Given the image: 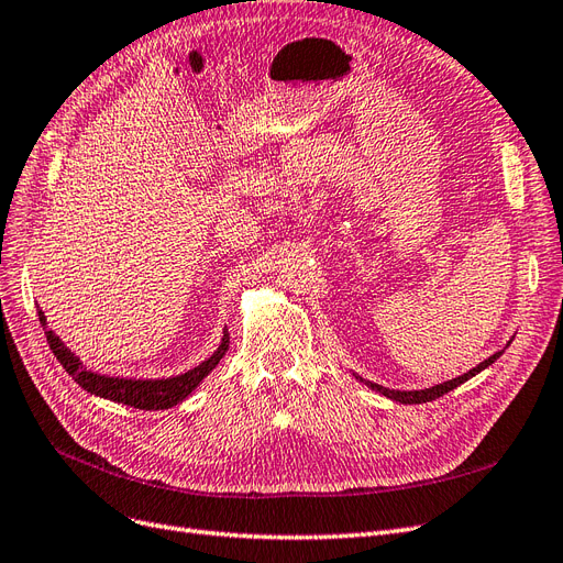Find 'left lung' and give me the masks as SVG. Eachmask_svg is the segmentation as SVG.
I'll use <instances>...</instances> for the list:
<instances>
[{"label": "left lung", "instance_id": "left-lung-1", "mask_svg": "<svg viewBox=\"0 0 563 563\" xmlns=\"http://www.w3.org/2000/svg\"><path fill=\"white\" fill-rule=\"evenodd\" d=\"M509 343H512V340H509ZM509 343H507V345H509ZM503 352H505V347H503L500 352H496V354H490L488 360H484L479 366H474L472 371L463 373V376H457V378H453V380H446V383L432 385V387H424V389H389V387H383V385H378V383L364 380L362 376H356V373H352V376H354L356 380H360V383H364L366 387H371L373 391H380L383 397H387V399H391V401H399V404H424V401H432V399L444 397L446 391H451V389H455L457 385H463L465 380L474 378L476 373H482L484 368H488L493 362H496Z\"/></svg>", "mask_w": 563, "mask_h": 563}]
</instances>
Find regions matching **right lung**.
<instances>
[{
    "instance_id": "add662e5",
    "label": "right lung",
    "mask_w": 563,
    "mask_h": 563,
    "mask_svg": "<svg viewBox=\"0 0 563 563\" xmlns=\"http://www.w3.org/2000/svg\"><path fill=\"white\" fill-rule=\"evenodd\" d=\"M40 321L44 327L48 347L54 350L56 360L63 364V368L67 373H70L73 380L81 389L91 391V395H96L100 399H110L114 404L141 408V411H159V408H172V406L185 401L197 389V385L218 366V362L223 360L228 347H230V333L225 329L223 338H220V345L216 347V352L209 356V360H203L199 366L180 373V376L119 378V376H106V373H98V371H89L87 366H84L79 356L75 352H70V347H65V343L54 331H48L46 317L42 310H40Z\"/></svg>"
}]
</instances>
